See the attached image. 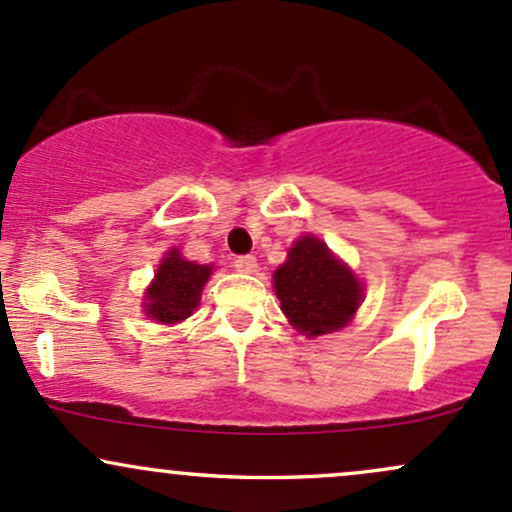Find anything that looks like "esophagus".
<instances>
[{"label": "esophagus", "instance_id": "obj_1", "mask_svg": "<svg viewBox=\"0 0 512 512\" xmlns=\"http://www.w3.org/2000/svg\"><path fill=\"white\" fill-rule=\"evenodd\" d=\"M235 269H238V272H243V274H252L257 269V260L252 255H240V257H235Z\"/></svg>", "mask_w": 512, "mask_h": 512}]
</instances>
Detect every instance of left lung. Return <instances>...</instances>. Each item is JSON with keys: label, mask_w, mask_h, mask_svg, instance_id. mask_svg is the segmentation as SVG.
<instances>
[{"label": "left lung", "mask_w": 512, "mask_h": 512, "mask_svg": "<svg viewBox=\"0 0 512 512\" xmlns=\"http://www.w3.org/2000/svg\"><path fill=\"white\" fill-rule=\"evenodd\" d=\"M274 291L289 323L311 338L345 328L364 299L355 272L313 235L289 247L284 265L274 269Z\"/></svg>", "instance_id": "8db88e82"}]
</instances>
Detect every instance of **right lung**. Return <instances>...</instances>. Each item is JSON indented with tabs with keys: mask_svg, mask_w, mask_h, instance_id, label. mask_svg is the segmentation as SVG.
<instances>
[{
	"mask_svg": "<svg viewBox=\"0 0 512 512\" xmlns=\"http://www.w3.org/2000/svg\"><path fill=\"white\" fill-rule=\"evenodd\" d=\"M211 269V265L184 260L182 252L172 247L157 267L153 284L145 289V316L162 325H174L192 316L201 301L204 284L209 282Z\"/></svg>",
	"mask_w": 512,
	"mask_h": 512,
	"instance_id": "obj_1",
	"label": "right lung"
}]
</instances>
